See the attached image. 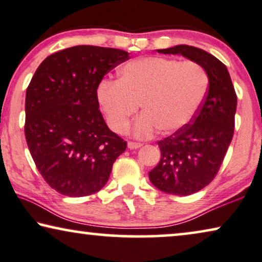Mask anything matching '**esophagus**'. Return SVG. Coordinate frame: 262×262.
<instances>
[{"mask_svg": "<svg viewBox=\"0 0 262 262\" xmlns=\"http://www.w3.org/2000/svg\"><path fill=\"white\" fill-rule=\"evenodd\" d=\"M127 146L128 149H137L139 146H142V143H138V142H127Z\"/></svg>", "mask_w": 262, "mask_h": 262, "instance_id": "1", "label": "esophagus"}]
</instances>
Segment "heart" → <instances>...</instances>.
Here are the masks:
<instances>
[{
	"label": "heart",
	"instance_id": "obj_1",
	"mask_svg": "<svg viewBox=\"0 0 262 262\" xmlns=\"http://www.w3.org/2000/svg\"><path fill=\"white\" fill-rule=\"evenodd\" d=\"M209 88L204 68L193 60L143 57L125 63L117 81L103 80L96 98L111 130L121 134L141 106L135 134L148 137L155 128L171 134L198 112Z\"/></svg>",
	"mask_w": 262,
	"mask_h": 262
}]
</instances>
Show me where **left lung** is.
<instances>
[{"label": "left lung", "instance_id": "1", "mask_svg": "<svg viewBox=\"0 0 262 262\" xmlns=\"http://www.w3.org/2000/svg\"><path fill=\"white\" fill-rule=\"evenodd\" d=\"M157 51L199 63L209 77L198 112L187 125L157 142L161 159L149 171L150 181L160 191L189 195L209 185L223 163L234 136L237 95L227 67L211 53L189 45Z\"/></svg>", "mask_w": 262, "mask_h": 262}]
</instances>
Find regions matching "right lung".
<instances>
[{
  "mask_svg": "<svg viewBox=\"0 0 262 262\" xmlns=\"http://www.w3.org/2000/svg\"><path fill=\"white\" fill-rule=\"evenodd\" d=\"M124 50L78 45L42 60L26 91L25 136L39 173L68 196L99 192L127 143L107 126L96 98Z\"/></svg>",
  "mask_w": 262,
  "mask_h": 262,
  "instance_id": "1",
  "label": "right lung"
}]
</instances>
